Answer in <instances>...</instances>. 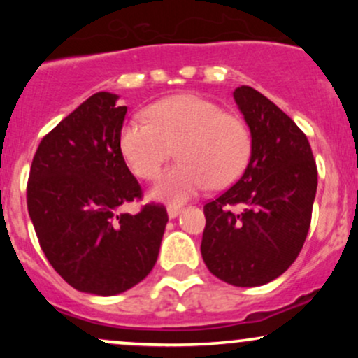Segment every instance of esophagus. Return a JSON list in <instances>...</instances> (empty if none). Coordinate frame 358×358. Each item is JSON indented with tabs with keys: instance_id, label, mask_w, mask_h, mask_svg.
Masks as SVG:
<instances>
[{
	"instance_id": "obj_1",
	"label": "esophagus",
	"mask_w": 358,
	"mask_h": 358,
	"mask_svg": "<svg viewBox=\"0 0 358 358\" xmlns=\"http://www.w3.org/2000/svg\"><path fill=\"white\" fill-rule=\"evenodd\" d=\"M166 212H168V217H170V219H176V217L182 213V207H180V205H168Z\"/></svg>"
}]
</instances>
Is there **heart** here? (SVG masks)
<instances>
[{"instance_id": "b5f03b06", "label": "heart", "mask_w": 358, "mask_h": 358, "mask_svg": "<svg viewBox=\"0 0 358 358\" xmlns=\"http://www.w3.org/2000/svg\"><path fill=\"white\" fill-rule=\"evenodd\" d=\"M146 117L121 127L119 150L134 175L153 180L176 148L180 162L156 183L155 199L185 202L208 183L217 188L234 183L248 166V127L215 102L180 94L151 104Z\"/></svg>"}]
</instances>
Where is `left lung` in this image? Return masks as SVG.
Masks as SVG:
<instances>
[{
	"mask_svg": "<svg viewBox=\"0 0 358 358\" xmlns=\"http://www.w3.org/2000/svg\"><path fill=\"white\" fill-rule=\"evenodd\" d=\"M234 99L250 131V158L237 183L203 207V262L232 286H262L281 276L308 236L318 185L299 127L249 85Z\"/></svg>",
	"mask_w": 358,
	"mask_h": 358,
	"instance_id": "left-lung-1",
	"label": "left lung"
}]
</instances>
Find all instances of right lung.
<instances>
[{"label": "right lung", "mask_w": 358, "mask_h": 358, "mask_svg": "<svg viewBox=\"0 0 358 358\" xmlns=\"http://www.w3.org/2000/svg\"><path fill=\"white\" fill-rule=\"evenodd\" d=\"M113 92H96L40 143L28 178L27 203L40 248L77 291L114 296L153 269L168 222L165 207L122 205L141 199L119 133L127 108Z\"/></svg>", "instance_id": "obj_1"}]
</instances>
